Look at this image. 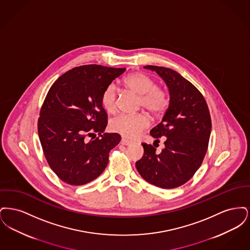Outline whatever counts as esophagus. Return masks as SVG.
<instances>
[{
  "label": "esophagus",
  "instance_id": "esophagus-1",
  "mask_svg": "<svg viewBox=\"0 0 250 250\" xmlns=\"http://www.w3.org/2000/svg\"><path fill=\"white\" fill-rule=\"evenodd\" d=\"M121 143H122L123 145H130L132 142L128 141V140H126V139H124V138H123V139L121 140Z\"/></svg>",
  "mask_w": 250,
  "mask_h": 250
}]
</instances>
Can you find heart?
<instances>
[{"label": "heart", "instance_id": "b5f03b06", "mask_svg": "<svg viewBox=\"0 0 250 250\" xmlns=\"http://www.w3.org/2000/svg\"><path fill=\"white\" fill-rule=\"evenodd\" d=\"M125 86L140 95V105L154 115L164 113L169 105V98L164 89L157 87L155 80L143 72H135L124 80ZM101 104L107 112H114L117 107V93L114 84H109L101 95ZM150 125V120L143 114L119 115L111 120L110 129L120 135L134 139Z\"/></svg>", "mask_w": 250, "mask_h": 250}]
</instances>
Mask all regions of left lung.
<instances>
[{
    "instance_id": "1",
    "label": "left lung",
    "mask_w": 250,
    "mask_h": 250,
    "mask_svg": "<svg viewBox=\"0 0 250 250\" xmlns=\"http://www.w3.org/2000/svg\"><path fill=\"white\" fill-rule=\"evenodd\" d=\"M144 68L156 72L164 80L169 105L161 123L150 131L155 143L163 138L165 148L156 153L153 145L142 143L144 155L136 167L155 187L175 188L189 181L202 165L212 129L209 108L202 93L177 72L156 65Z\"/></svg>"
}]
</instances>
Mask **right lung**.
Instances as JSON below:
<instances>
[{"label":"right lung","mask_w":250,"mask_h":250,"mask_svg":"<svg viewBox=\"0 0 250 250\" xmlns=\"http://www.w3.org/2000/svg\"><path fill=\"white\" fill-rule=\"evenodd\" d=\"M125 71L98 64L77 66L48 90L38 136L48 165L64 183L83 186L97 178L107 167L109 151L119 144V134L103 133L107 115L101 95ZM95 132L100 137L89 139Z\"/></svg>","instance_id":"right-lung-1"}]
</instances>
